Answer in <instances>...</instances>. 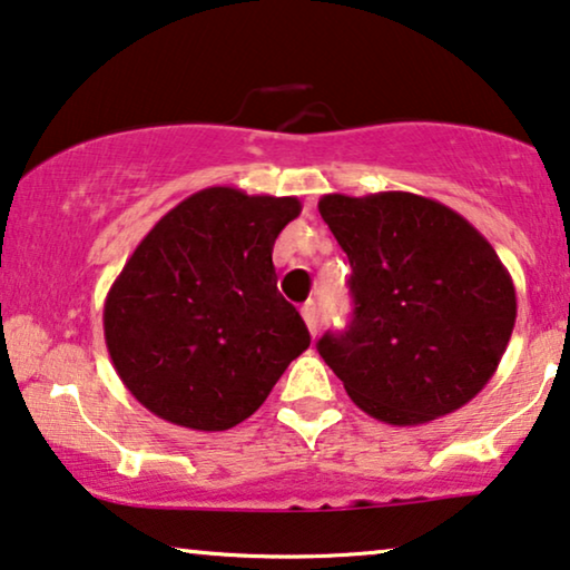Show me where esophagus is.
Wrapping results in <instances>:
<instances>
[{
	"mask_svg": "<svg viewBox=\"0 0 570 570\" xmlns=\"http://www.w3.org/2000/svg\"><path fill=\"white\" fill-rule=\"evenodd\" d=\"M302 317H305L309 333H313V336H315V333H317V321H321L315 302H305V307H302Z\"/></svg>",
	"mask_w": 570,
	"mask_h": 570,
	"instance_id": "34e87169",
	"label": "esophagus"
}]
</instances>
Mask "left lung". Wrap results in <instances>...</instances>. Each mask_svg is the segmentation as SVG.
<instances>
[{
	"instance_id": "8db88e82",
	"label": "left lung",
	"mask_w": 570,
	"mask_h": 570,
	"mask_svg": "<svg viewBox=\"0 0 570 570\" xmlns=\"http://www.w3.org/2000/svg\"><path fill=\"white\" fill-rule=\"evenodd\" d=\"M317 210L352 265L354 321L317 341L348 399L399 428L469 404L515 323L513 278L490 242L414 193H333Z\"/></svg>"
}]
</instances>
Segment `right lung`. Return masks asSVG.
Here are the masks:
<instances>
[{
  "label": "right lung",
  "instance_id": "add662e5",
  "mask_svg": "<svg viewBox=\"0 0 570 570\" xmlns=\"http://www.w3.org/2000/svg\"><path fill=\"white\" fill-rule=\"evenodd\" d=\"M299 210L297 197L206 187L135 247L106 294L104 338L119 381L148 412L189 430H229L309 346L271 257Z\"/></svg>",
  "mask_w": 570,
  "mask_h": 570
}]
</instances>
